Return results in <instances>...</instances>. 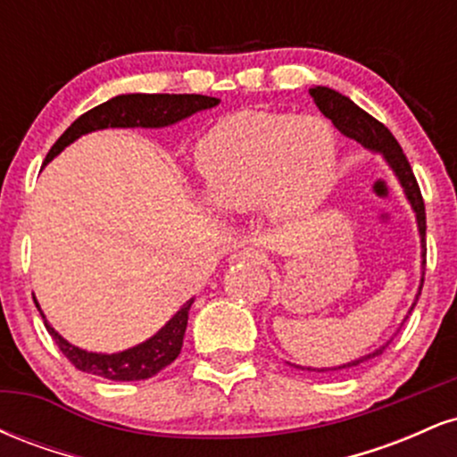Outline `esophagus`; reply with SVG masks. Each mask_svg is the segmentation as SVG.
<instances>
[{
    "mask_svg": "<svg viewBox=\"0 0 457 457\" xmlns=\"http://www.w3.org/2000/svg\"><path fill=\"white\" fill-rule=\"evenodd\" d=\"M232 262H249V264H264L266 253L264 251L255 249V246H246V249H240L238 253H234Z\"/></svg>",
    "mask_w": 457,
    "mask_h": 457,
    "instance_id": "34e87169",
    "label": "esophagus"
}]
</instances>
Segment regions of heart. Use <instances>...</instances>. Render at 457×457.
Instances as JSON below:
<instances>
[{
    "instance_id": "b5f03b06",
    "label": "heart",
    "mask_w": 457,
    "mask_h": 457,
    "mask_svg": "<svg viewBox=\"0 0 457 457\" xmlns=\"http://www.w3.org/2000/svg\"><path fill=\"white\" fill-rule=\"evenodd\" d=\"M195 165L217 208L266 206L279 221L307 217L327 197L337 167V139L324 120L245 109L202 135Z\"/></svg>"
}]
</instances>
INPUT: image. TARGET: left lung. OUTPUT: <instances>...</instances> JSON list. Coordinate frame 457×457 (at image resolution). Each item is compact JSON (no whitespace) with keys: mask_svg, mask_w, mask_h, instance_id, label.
<instances>
[{"mask_svg":"<svg viewBox=\"0 0 457 457\" xmlns=\"http://www.w3.org/2000/svg\"><path fill=\"white\" fill-rule=\"evenodd\" d=\"M309 94H312L313 103L318 104L320 112L327 115L330 122L335 124V129L342 130L345 137L359 141V144L365 145L367 150L378 152V154H382V159L389 162L393 174H395L397 182H400V187L403 188V195H406L408 202H411L414 214H417V228H419V236H421V258H423L421 266H423V272H421V283H419V292H417V296H414V303L411 307V312H412L414 305H417L419 296H421L423 275H426V204H423L421 188H419L417 178H414V174H412L411 162H408L406 154H403L402 145L397 144V139L391 135V130L386 129L382 122H378L376 118H371L370 113L363 112V109H361L359 104H354L353 101H350L348 96H344V94L330 90V87H322V86L309 87ZM411 312H408V313H411ZM403 322H406V320H403ZM386 345H389V342H386L385 345H380V348L374 350V353L359 356V359L350 361V363H344V365L322 367V370H316V367H301V365H296V367H298V370H309V371L350 370V367H356V365L365 363V361L374 359V356L382 354V350H385Z\"/></svg>","mask_w":457,"mask_h":457,"instance_id":"left-lung-1","label":"left lung"}]
</instances>
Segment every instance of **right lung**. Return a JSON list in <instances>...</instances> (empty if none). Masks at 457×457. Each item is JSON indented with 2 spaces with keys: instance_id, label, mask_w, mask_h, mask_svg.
I'll return each instance as SVG.
<instances>
[{
  "instance_id": "1",
  "label": "right lung",
  "mask_w": 457,
  "mask_h": 457,
  "mask_svg": "<svg viewBox=\"0 0 457 457\" xmlns=\"http://www.w3.org/2000/svg\"><path fill=\"white\" fill-rule=\"evenodd\" d=\"M221 103L219 98L202 96V94H122L112 101L98 104L83 115H79L75 122L68 127L62 137L55 141L54 148L49 150L45 162L54 161V156L60 154L68 144L81 137V135L92 133V130L101 129H162L170 124L180 122L188 115L204 112V109L217 107ZM36 303V301H34ZM193 305V298L180 307V312L174 313V318L162 327L159 333L152 335L144 344L133 345V348L122 350V353L101 354V353H87V350L77 348V345L68 344L57 330L46 322L45 313L40 316L45 320V327L49 335L54 337L57 348L62 354L71 361L77 370L87 371V374L101 376L109 380H145L159 374L162 367L174 363L176 356L182 350V339H185V330L188 322V309Z\"/></svg>"
}]
</instances>
